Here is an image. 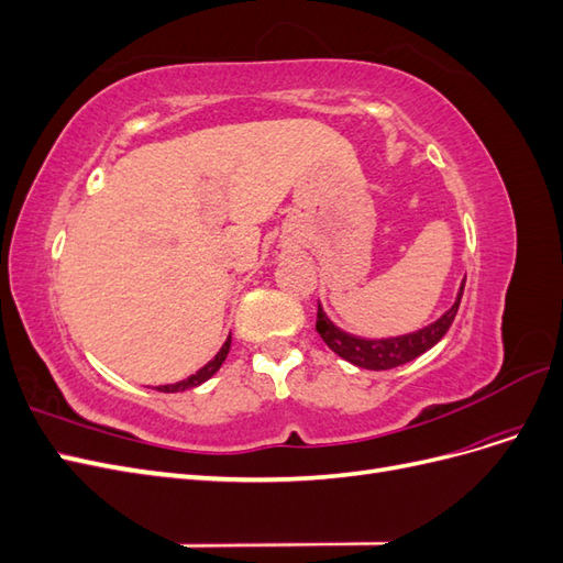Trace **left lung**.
<instances>
[{"mask_svg": "<svg viewBox=\"0 0 563 563\" xmlns=\"http://www.w3.org/2000/svg\"><path fill=\"white\" fill-rule=\"evenodd\" d=\"M463 291H465V282L460 284V291H457L455 302L451 305V310H446L434 323H430V327H424L416 333L399 335V338H383V340L356 338V335L340 331L335 323L327 314H323L321 305L317 308V333L321 335L323 343H327L338 356H343L345 362L368 368V371H387V368H395V366H401L406 362L416 360V356L434 347L439 340L446 335V331L451 329V323L457 314Z\"/></svg>", "mask_w": 563, "mask_h": 563, "instance_id": "1", "label": "left lung"}]
</instances>
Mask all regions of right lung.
<instances>
[{"instance_id":"right-lung-1","label":"right lung","mask_w":563,"mask_h":563,"mask_svg":"<svg viewBox=\"0 0 563 563\" xmlns=\"http://www.w3.org/2000/svg\"><path fill=\"white\" fill-rule=\"evenodd\" d=\"M230 343H232V335H228V340H225V345L220 347V352L213 356V360L207 364V366H201L195 376H190V378H185V380H180V383H174V385H162V387H157L159 391H185V389H190V387H197V385H201L203 380H209L213 373L223 366V362H225V356H228V352H230Z\"/></svg>"}]
</instances>
